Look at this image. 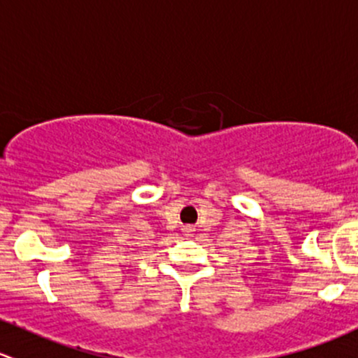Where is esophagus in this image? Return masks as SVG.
<instances>
[{"label": "esophagus", "instance_id": "esophagus-1", "mask_svg": "<svg viewBox=\"0 0 358 358\" xmlns=\"http://www.w3.org/2000/svg\"><path fill=\"white\" fill-rule=\"evenodd\" d=\"M182 231H183V234H185V236H190V234H192V232H194V229H192V227H189V225H187V227H183Z\"/></svg>", "mask_w": 358, "mask_h": 358}]
</instances>
